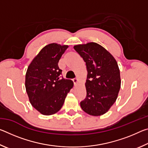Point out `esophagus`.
Segmentation results:
<instances>
[{
	"instance_id": "obj_1",
	"label": "esophagus",
	"mask_w": 148,
	"mask_h": 148,
	"mask_svg": "<svg viewBox=\"0 0 148 148\" xmlns=\"http://www.w3.org/2000/svg\"><path fill=\"white\" fill-rule=\"evenodd\" d=\"M72 81L74 82V85H76L77 83H78V79L77 78H74L73 79H72Z\"/></svg>"
}]
</instances>
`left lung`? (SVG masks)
<instances>
[{
	"instance_id": "8db88e82",
	"label": "left lung",
	"mask_w": 148,
	"mask_h": 148,
	"mask_svg": "<svg viewBox=\"0 0 148 148\" xmlns=\"http://www.w3.org/2000/svg\"><path fill=\"white\" fill-rule=\"evenodd\" d=\"M74 48L86 62L87 71L86 98L80 106L91 116H101L116 102L121 87L117 62L104 47L95 42L76 45Z\"/></svg>"
}]
</instances>
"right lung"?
<instances>
[{"mask_svg":"<svg viewBox=\"0 0 148 148\" xmlns=\"http://www.w3.org/2000/svg\"><path fill=\"white\" fill-rule=\"evenodd\" d=\"M69 47L52 43L43 47L27 69L25 88L29 101L40 113L49 116L57 113L74 86L73 82L60 78L62 70L58 63Z\"/></svg>","mask_w":148,"mask_h":148,"instance_id":"right-lung-1","label":"right lung"}]
</instances>
